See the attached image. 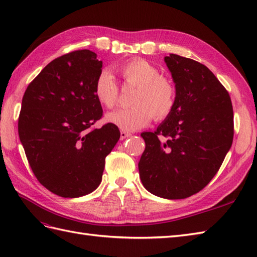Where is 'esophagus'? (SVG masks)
<instances>
[{
    "label": "esophagus",
    "instance_id": "obj_1",
    "mask_svg": "<svg viewBox=\"0 0 257 257\" xmlns=\"http://www.w3.org/2000/svg\"><path fill=\"white\" fill-rule=\"evenodd\" d=\"M132 134L127 133V132H120V140H123V139H127L129 138Z\"/></svg>",
    "mask_w": 257,
    "mask_h": 257
}]
</instances>
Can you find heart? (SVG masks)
Segmentation results:
<instances>
[{
    "label": "heart",
    "instance_id": "b5f03b06",
    "mask_svg": "<svg viewBox=\"0 0 257 257\" xmlns=\"http://www.w3.org/2000/svg\"><path fill=\"white\" fill-rule=\"evenodd\" d=\"M125 85L137 87L133 107L117 109L106 114V121L122 132H135L146 127L155 117L167 118L177 102V89L173 81L161 75L159 68L145 59H133L117 68ZM94 94L101 106L114 107L119 97V86L114 76L107 69L97 75Z\"/></svg>",
    "mask_w": 257,
    "mask_h": 257
}]
</instances>
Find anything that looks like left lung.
I'll list each match as a JSON object with an SVG mask.
<instances>
[{"instance_id":"left-lung-1","label":"left lung","mask_w":257,"mask_h":257,"mask_svg":"<svg viewBox=\"0 0 257 257\" xmlns=\"http://www.w3.org/2000/svg\"><path fill=\"white\" fill-rule=\"evenodd\" d=\"M177 89L172 112L155 133H143L138 163L144 187L163 199H185L209 183L233 143L230 95L211 70L193 59L165 57ZM166 137L167 141L159 137Z\"/></svg>"}]
</instances>
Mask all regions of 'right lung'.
<instances>
[{"label": "right lung", "instance_id": "obj_1", "mask_svg": "<svg viewBox=\"0 0 257 257\" xmlns=\"http://www.w3.org/2000/svg\"><path fill=\"white\" fill-rule=\"evenodd\" d=\"M102 62L89 50L54 59L27 86L19 136L41 184L63 198L92 192L120 138L116 125L90 129L102 116L94 94Z\"/></svg>", "mask_w": 257, "mask_h": 257}]
</instances>
